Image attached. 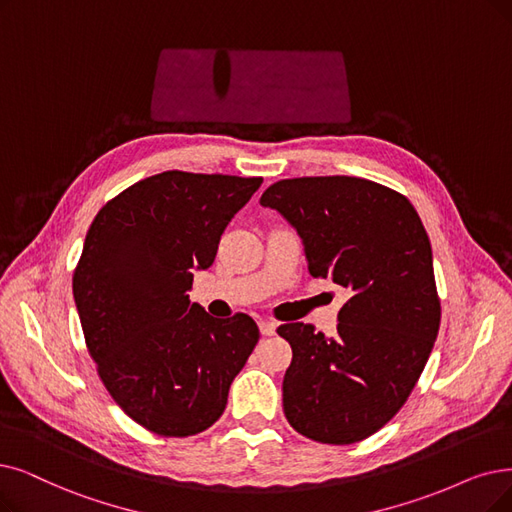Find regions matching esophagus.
Segmentation results:
<instances>
[{"instance_id": "esophagus-1", "label": "esophagus", "mask_w": 512, "mask_h": 512, "mask_svg": "<svg viewBox=\"0 0 512 512\" xmlns=\"http://www.w3.org/2000/svg\"><path fill=\"white\" fill-rule=\"evenodd\" d=\"M258 325H260V332H262L264 336H273L275 330H277V323L271 321V319H262Z\"/></svg>"}]
</instances>
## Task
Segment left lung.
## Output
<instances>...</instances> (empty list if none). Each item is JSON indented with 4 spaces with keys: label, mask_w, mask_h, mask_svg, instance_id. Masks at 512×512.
I'll return each mask as SVG.
<instances>
[{
    "label": "left lung",
    "mask_w": 512,
    "mask_h": 512,
    "mask_svg": "<svg viewBox=\"0 0 512 512\" xmlns=\"http://www.w3.org/2000/svg\"><path fill=\"white\" fill-rule=\"evenodd\" d=\"M260 203L298 231L313 277L351 292L334 336L283 323V412L319 443L363 441L414 391L441 323L433 250L405 195L355 176L279 180Z\"/></svg>",
    "instance_id": "obj_1"
}]
</instances>
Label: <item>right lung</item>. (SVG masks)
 Here are the masks:
<instances>
[{"mask_svg":"<svg viewBox=\"0 0 512 512\" xmlns=\"http://www.w3.org/2000/svg\"><path fill=\"white\" fill-rule=\"evenodd\" d=\"M262 178L168 170L121 191L90 224L73 298L109 395L161 437L210 428L260 338L237 313L214 319L189 300L220 235Z\"/></svg>","mask_w":512,"mask_h":512,"instance_id":"obj_1","label":"right lung"}]
</instances>
